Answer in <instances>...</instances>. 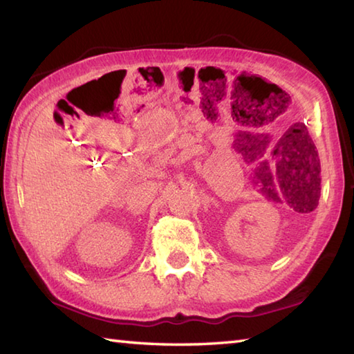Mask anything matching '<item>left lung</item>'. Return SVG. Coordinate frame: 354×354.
<instances>
[{"label": "left lung", "mask_w": 354, "mask_h": 354, "mask_svg": "<svg viewBox=\"0 0 354 354\" xmlns=\"http://www.w3.org/2000/svg\"><path fill=\"white\" fill-rule=\"evenodd\" d=\"M301 125L306 130L305 124H294ZM308 134V130H306ZM272 145V136L265 138L260 140L257 149L254 145H250L249 151H252V147L255 149V153L252 156H249V162H252L255 159H260L265 151L269 153V149ZM280 145V140L277 144V149ZM280 167L277 169V175L281 179V187H285V192L289 195L297 194L299 196H305L313 194L314 196H319L320 194V160L316 151V145L313 144V140L308 134V142L304 147H286V149L280 150ZM287 184L285 185L284 183ZM263 190L268 198L274 199V201L281 203V198L275 190L274 184V171L266 181H263ZM286 195V196H289Z\"/></svg>", "instance_id": "obj_1"}]
</instances>
